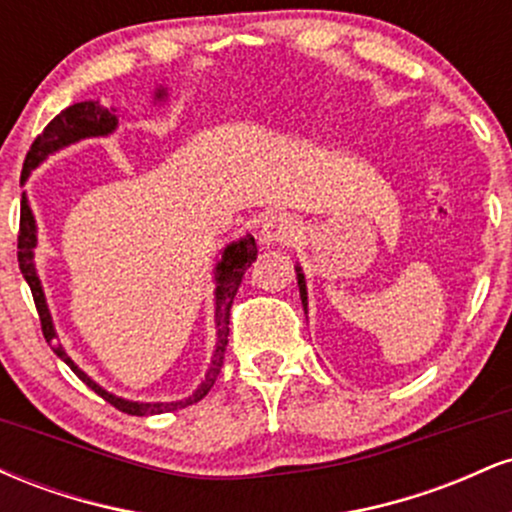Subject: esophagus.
Listing matches in <instances>:
<instances>
[{
  "label": "esophagus",
  "instance_id": "1",
  "mask_svg": "<svg viewBox=\"0 0 512 512\" xmlns=\"http://www.w3.org/2000/svg\"><path fill=\"white\" fill-rule=\"evenodd\" d=\"M301 236V226L293 216L286 214H272L269 219H264L260 240L264 245H289Z\"/></svg>",
  "mask_w": 512,
  "mask_h": 512
}]
</instances>
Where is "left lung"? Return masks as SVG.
<instances>
[{"instance_id":"1","label":"left lung","mask_w":512,"mask_h":512,"mask_svg":"<svg viewBox=\"0 0 512 512\" xmlns=\"http://www.w3.org/2000/svg\"><path fill=\"white\" fill-rule=\"evenodd\" d=\"M296 279H298V291H301L303 310H305V315H308V286H305V274H303L301 264H296Z\"/></svg>"}]
</instances>
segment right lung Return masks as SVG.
Segmentation results:
<instances>
[{
    "instance_id": "right-lung-1",
    "label": "right lung",
    "mask_w": 512,
    "mask_h": 512,
    "mask_svg": "<svg viewBox=\"0 0 512 512\" xmlns=\"http://www.w3.org/2000/svg\"><path fill=\"white\" fill-rule=\"evenodd\" d=\"M168 101V88L158 86L154 91V103H163ZM117 108H103L101 101H81L64 108L60 115L52 117L50 125L43 129V134H38V139L31 144V151L26 154V161H23V170H21V185H26V180L31 178V173L40 163H45L52 154L57 151L67 149V146L79 144L81 139H91V137H110V134L117 129ZM35 248H38V223H35L33 209L28 204L26 192L21 195V228H19V267L26 284L31 286L35 308H38L40 315V325H43V334L48 339V344L52 346L57 356L67 363L69 368L79 375V380L91 387L96 395H101L105 402L113 404L115 409L125 411V414L132 416H154V414H166V411H175L182 407H190L202 399L207 392L214 387L216 375L223 366V354H226V344H228V317H231V305L233 298H236L240 281H243L245 272L257 257V245L255 238L250 233L240 236L233 243H228L226 248L221 250L219 260H216L214 267V322H216V344L214 351H211V361L207 373H204V380L197 385V390L192 392L190 397L185 399H175V402H132V399L117 397L113 392L105 390L103 385H98L91 375H86L76 363L72 361V356L64 351V346L57 339V330L55 322H52L50 308H48V298H45L43 284H40L38 269H35Z\"/></svg>"
}]
</instances>
